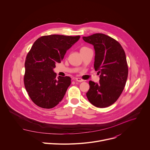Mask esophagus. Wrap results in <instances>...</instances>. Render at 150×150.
<instances>
[{
    "mask_svg": "<svg viewBox=\"0 0 150 150\" xmlns=\"http://www.w3.org/2000/svg\"><path fill=\"white\" fill-rule=\"evenodd\" d=\"M74 80L77 81V82H82L83 81L82 79H81L80 78H75Z\"/></svg>",
    "mask_w": 150,
    "mask_h": 150,
    "instance_id": "1",
    "label": "esophagus"
}]
</instances>
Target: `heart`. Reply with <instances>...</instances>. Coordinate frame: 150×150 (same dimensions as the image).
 I'll return each mask as SVG.
<instances>
[{
    "label": "heart",
    "mask_w": 150,
    "mask_h": 150,
    "mask_svg": "<svg viewBox=\"0 0 150 150\" xmlns=\"http://www.w3.org/2000/svg\"><path fill=\"white\" fill-rule=\"evenodd\" d=\"M87 47H82L81 49V50H82V49H87Z\"/></svg>",
    "instance_id": "b5f03b06"
}]
</instances>
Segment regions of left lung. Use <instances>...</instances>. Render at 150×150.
Masks as SVG:
<instances>
[{
    "mask_svg": "<svg viewBox=\"0 0 150 150\" xmlns=\"http://www.w3.org/2000/svg\"><path fill=\"white\" fill-rule=\"evenodd\" d=\"M82 38L94 46V67L100 74L98 83L89 81L87 97L97 108H107L117 101L125 86L128 67L125 51L118 41L104 34Z\"/></svg>",
    "mask_w": 150,
    "mask_h": 150,
    "instance_id": "8db88e82",
    "label": "left lung"
}]
</instances>
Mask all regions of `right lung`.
<instances>
[{"mask_svg":"<svg viewBox=\"0 0 150 150\" xmlns=\"http://www.w3.org/2000/svg\"><path fill=\"white\" fill-rule=\"evenodd\" d=\"M80 36L49 35L38 38L25 62L24 85L31 100L44 109H52L62 101L71 83L69 76H59L53 69Z\"/></svg>","mask_w":150,"mask_h":150,"instance_id":"1","label":"right lung"}]
</instances>
